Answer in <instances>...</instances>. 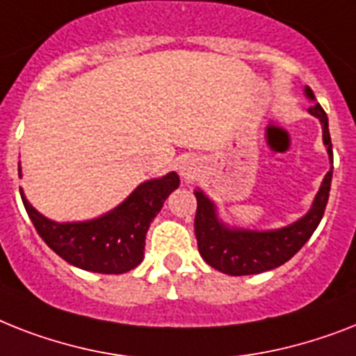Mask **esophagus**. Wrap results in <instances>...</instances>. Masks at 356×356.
I'll use <instances>...</instances> for the list:
<instances>
[{
    "mask_svg": "<svg viewBox=\"0 0 356 356\" xmlns=\"http://www.w3.org/2000/svg\"><path fill=\"white\" fill-rule=\"evenodd\" d=\"M197 161L192 157H184L181 163H179V173L183 175L186 181H192L195 175H197Z\"/></svg>",
    "mask_w": 356,
    "mask_h": 356,
    "instance_id": "esophagus-1",
    "label": "esophagus"
}]
</instances>
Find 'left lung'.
Wrapping results in <instances>:
<instances>
[{
    "label": "left lung",
    "mask_w": 356,
    "mask_h": 356,
    "mask_svg": "<svg viewBox=\"0 0 356 356\" xmlns=\"http://www.w3.org/2000/svg\"><path fill=\"white\" fill-rule=\"evenodd\" d=\"M305 95L309 100H314V93L309 88H305ZM309 113L322 122L323 144L327 146L329 159L333 164V144L329 135L327 115L318 102H314L309 108ZM331 179H333V168L323 177L313 207L302 219L289 227L268 230V232L227 227L219 221L216 204L201 190H195L193 193L197 199V212H195L193 228H195L199 254L210 267L230 276L259 274L280 267L307 243V239L313 236L322 221L327 207Z\"/></svg>",
    "instance_id": "obj_1"
}]
</instances>
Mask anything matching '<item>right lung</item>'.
Wrapping results in <instances>:
<instances>
[{
    "label": "right lung",
    "instance_id": "right-lung-1",
    "mask_svg": "<svg viewBox=\"0 0 356 356\" xmlns=\"http://www.w3.org/2000/svg\"><path fill=\"white\" fill-rule=\"evenodd\" d=\"M18 173L22 177V170ZM177 186L175 172L146 181L115 210L82 223H56L43 218L29 204L22 188L19 193L36 232L60 258L91 273L124 274L143 261L149 225Z\"/></svg>",
    "mask_w": 356,
    "mask_h": 356
}]
</instances>
